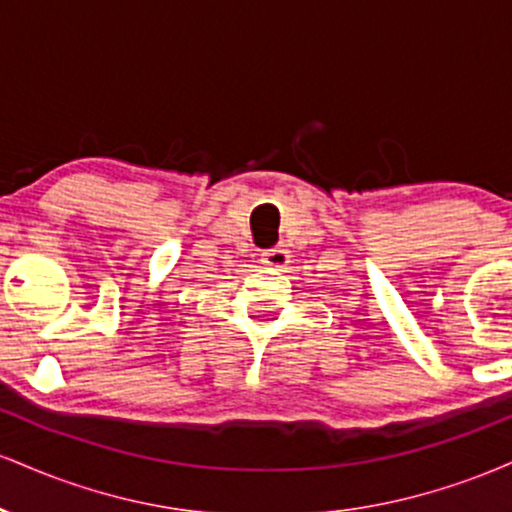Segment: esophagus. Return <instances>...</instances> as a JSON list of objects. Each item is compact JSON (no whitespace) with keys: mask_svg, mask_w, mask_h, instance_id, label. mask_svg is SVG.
Listing matches in <instances>:
<instances>
[{"mask_svg":"<svg viewBox=\"0 0 512 512\" xmlns=\"http://www.w3.org/2000/svg\"><path fill=\"white\" fill-rule=\"evenodd\" d=\"M289 260H291V255H289V250L284 248V245H276V248L264 250L260 255V262L267 269H284L286 264H289Z\"/></svg>","mask_w":512,"mask_h":512,"instance_id":"1","label":"esophagus"}]
</instances>
